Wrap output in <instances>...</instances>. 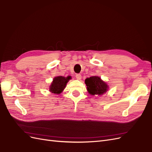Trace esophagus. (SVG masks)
Wrapping results in <instances>:
<instances>
[{
	"mask_svg": "<svg viewBox=\"0 0 152 152\" xmlns=\"http://www.w3.org/2000/svg\"><path fill=\"white\" fill-rule=\"evenodd\" d=\"M76 78L78 80H80L81 79V75L80 74H77L76 75Z\"/></svg>",
	"mask_w": 152,
	"mask_h": 152,
	"instance_id": "1",
	"label": "esophagus"
}]
</instances>
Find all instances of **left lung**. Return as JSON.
I'll list each match as a JSON object with an SVG mask.
<instances>
[{
    "instance_id": "left-lung-1",
    "label": "left lung",
    "mask_w": 152,
    "mask_h": 152,
    "mask_svg": "<svg viewBox=\"0 0 152 152\" xmlns=\"http://www.w3.org/2000/svg\"><path fill=\"white\" fill-rule=\"evenodd\" d=\"M86 90L91 95L101 96L105 94L109 90V85L97 76L87 77L85 81Z\"/></svg>"
}]
</instances>
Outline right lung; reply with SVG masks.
<instances>
[{
	"mask_svg": "<svg viewBox=\"0 0 152 152\" xmlns=\"http://www.w3.org/2000/svg\"><path fill=\"white\" fill-rule=\"evenodd\" d=\"M71 79V76H68L67 77L62 76L55 77L49 86V91L57 95L61 94L63 90L65 89L67 83Z\"/></svg>",
	"mask_w": 152,
	"mask_h": 152,
	"instance_id": "right-lung-1",
	"label": "right lung"
}]
</instances>
